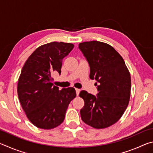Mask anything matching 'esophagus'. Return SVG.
<instances>
[{
    "mask_svg": "<svg viewBox=\"0 0 153 153\" xmlns=\"http://www.w3.org/2000/svg\"><path fill=\"white\" fill-rule=\"evenodd\" d=\"M76 94H77V96H78L79 94V92H80V89L76 88Z\"/></svg>",
    "mask_w": 153,
    "mask_h": 153,
    "instance_id": "obj_1",
    "label": "esophagus"
}]
</instances>
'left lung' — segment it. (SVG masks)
Instances as JSON below:
<instances>
[{"label": "left lung", "instance_id": "1", "mask_svg": "<svg viewBox=\"0 0 153 153\" xmlns=\"http://www.w3.org/2000/svg\"><path fill=\"white\" fill-rule=\"evenodd\" d=\"M90 66V78L96 79L94 96L82 90L84 100L80 115L85 123L97 129L108 128L120 120L128 107L131 77L125 61L108 44L90 41L79 44Z\"/></svg>", "mask_w": 153, "mask_h": 153}]
</instances>
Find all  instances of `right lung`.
Returning <instances> with one entry per match:
<instances>
[{
  "mask_svg": "<svg viewBox=\"0 0 153 153\" xmlns=\"http://www.w3.org/2000/svg\"><path fill=\"white\" fill-rule=\"evenodd\" d=\"M74 45L53 42L36 48L25 61L17 84L19 100L27 117L41 129L55 128L63 122L76 90L53 86L51 76L61 73L62 61Z\"/></svg>",
  "mask_w": 153,
  "mask_h": 153,
  "instance_id": "right-lung-1",
  "label": "right lung"
}]
</instances>
